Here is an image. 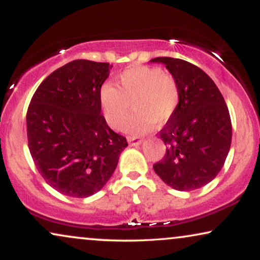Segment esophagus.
I'll return each mask as SVG.
<instances>
[{
    "mask_svg": "<svg viewBox=\"0 0 260 260\" xmlns=\"http://www.w3.org/2000/svg\"><path fill=\"white\" fill-rule=\"evenodd\" d=\"M127 142H129V144H130V145H137V144H141L142 140H141V138L130 137V138H127Z\"/></svg>",
    "mask_w": 260,
    "mask_h": 260,
    "instance_id": "obj_1",
    "label": "esophagus"
}]
</instances>
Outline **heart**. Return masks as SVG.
Returning a JSON list of instances; mask_svg holds the SVG:
<instances>
[{
  "instance_id": "obj_1",
  "label": "heart",
  "mask_w": 260,
  "mask_h": 260,
  "mask_svg": "<svg viewBox=\"0 0 260 260\" xmlns=\"http://www.w3.org/2000/svg\"><path fill=\"white\" fill-rule=\"evenodd\" d=\"M179 97V87L172 76L158 67L141 65L124 70L118 76V86L109 83L101 90L106 122L115 129L122 126L129 134L145 133L156 120L158 124L168 122L177 108ZM131 102L135 112L126 120Z\"/></svg>"
}]
</instances>
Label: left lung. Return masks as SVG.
Returning <instances> with one entry per match:
<instances>
[{"label":"left lung","instance_id":"1","mask_svg":"<svg viewBox=\"0 0 260 260\" xmlns=\"http://www.w3.org/2000/svg\"><path fill=\"white\" fill-rule=\"evenodd\" d=\"M150 61L166 66L180 95L175 112L159 131L167 151L154 170L174 189H198L215 179L229 155L232 124L225 99L214 81L193 63L168 56Z\"/></svg>","mask_w":260,"mask_h":260}]
</instances>
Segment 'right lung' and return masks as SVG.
<instances>
[{
	"instance_id": "right-lung-1",
	"label": "right lung",
	"mask_w": 260,
	"mask_h": 260,
	"mask_svg": "<svg viewBox=\"0 0 260 260\" xmlns=\"http://www.w3.org/2000/svg\"><path fill=\"white\" fill-rule=\"evenodd\" d=\"M111 69L108 62L73 60L42 81L28 106L31 158L46 182L67 197L101 190L127 147L101 115V88Z\"/></svg>"
}]
</instances>
